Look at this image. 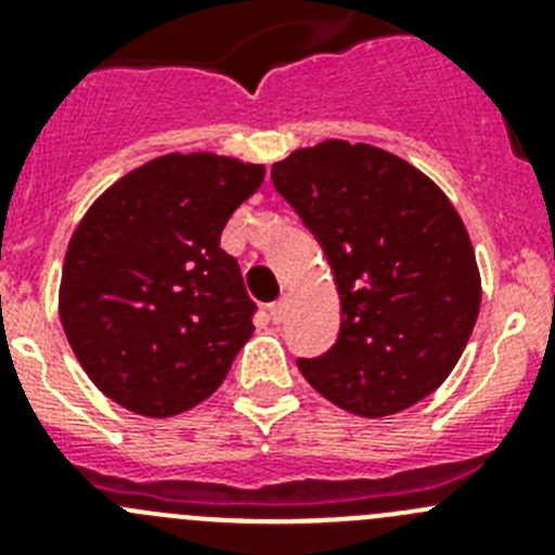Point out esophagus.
I'll list each match as a JSON object with an SVG mask.
<instances>
[{
    "mask_svg": "<svg viewBox=\"0 0 555 555\" xmlns=\"http://www.w3.org/2000/svg\"><path fill=\"white\" fill-rule=\"evenodd\" d=\"M287 304H289L287 298H279L276 304L268 306V313H271V319H273V322H276V324L284 322V317H287Z\"/></svg>",
    "mask_w": 555,
    "mask_h": 555,
    "instance_id": "obj_1",
    "label": "esophagus"
}]
</instances>
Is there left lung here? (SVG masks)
Instances as JSON below:
<instances>
[{"mask_svg":"<svg viewBox=\"0 0 555 555\" xmlns=\"http://www.w3.org/2000/svg\"><path fill=\"white\" fill-rule=\"evenodd\" d=\"M273 188L319 238L340 295V333L300 373L333 405L382 418L433 395L480 311L462 217L424 171L373 144L324 139L273 164Z\"/></svg>","mask_w":555,"mask_h":555,"instance_id":"left-lung-1","label":"left lung"}]
</instances>
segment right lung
Segmentation results:
<instances>
[{
	"label": "right lung",
	"mask_w": 555,
	"mask_h": 555,
	"mask_svg": "<svg viewBox=\"0 0 555 555\" xmlns=\"http://www.w3.org/2000/svg\"><path fill=\"white\" fill-rule=\"evenodd\" d=\"M262 179L266 166L228 155H160L109 184L75 228L59 317L117 405L177 416L225 382L255 304L220 236Z\"/></svg>",
	"instance_id": "add662e5"
}]
</instances>
